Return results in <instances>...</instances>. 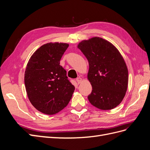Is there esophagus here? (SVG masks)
I'll return each mask as SVG.
<instances>
[{"label": "esophagus", "instance_id": "esophagus-1", "mask_svg": "<svg viewBox=\"0 0 150 150\" xmlns=\"http://www.w3.org/2000/svg\"><path fill=\"white\" fill-rule=\"evenodd\" d=\"M76 81H77V83H78V84H80L81 82H82V78L79 77V78L76 79Z\"/></svg>", "mask_w": 150, "mask_h": 150}]
</instances>
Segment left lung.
<instances>
[{
    "label": "left lung",
    "mask_w": 150,
    "mask_h": 150,
    "mask_svg": "<svg viewBox=\"0 0 150 150\" xmlns=\"http://www.w3.org/2000/svg\"><path fill=\"white\" fill-rule=\"evenodd\" d=\"M89 62L88 78L92 92L88 98L100 110H111L119 105L128 88V71L120 52L101 38L83 40L78 47Z\"/></svg>",
    "instance_id": "1"
}]
</instances>
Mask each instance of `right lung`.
I'll list each match as a JSON object with an SVG mask.
<instances>
[{
  "mask_svg": "<svg viewBox=\"0 0 150 150\" xmlns=\"http://www.w3.org/2000/svg\"><path fill=\"white\" fill-rule=\"evenodd\" d=\"M69 44L47 43L31 56L25 71L24 83L29 101L46 115L56 114L70 101L75 87L68 79L61 59Z\"/></svg>",
  "mask_w": 150,
  "mask_h": 150,
  "instance_id": "1",
  "label": "right lung"
}]
</instances>
